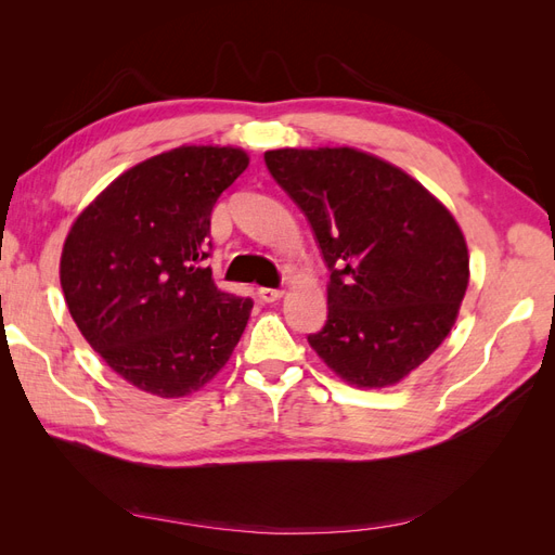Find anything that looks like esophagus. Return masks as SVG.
Wrapping results in <instances>:
<instances>
[{
  "mask_svg": "<svg viewBox=\"0 0 555 555\" xmlns=\"http://www.w3.org/2000/svg\"><path fill=\"white\" fill-rule=\"evenodd\" d=\"M282 289H268V287H261L259 289V298L263 300V304H275V300L282 298Z\"/></svg>",
  "mask_w": 555,
  "mask_h": 555,
  "instance_id": "esophagus-1",
  "label": "esophagus"
}]
</instances>
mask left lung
<instances>
[{"label": "left lung", "mask_w": 555, "mask_h": 555, "mask_svg": "<svg viewBox=\"0 0 555 555\" xmlns=\"http://www.w3.org/2000/svg\"><path fill=\"white\" fill-rule=\"evenodd\" d=\"M331 271L328 319L308 343L345 382L379 389L442 345L469 280L463 231L422 182L354 147L268 150Z\"/></svg>", "instance_id": "obj_1"}]
</instances>
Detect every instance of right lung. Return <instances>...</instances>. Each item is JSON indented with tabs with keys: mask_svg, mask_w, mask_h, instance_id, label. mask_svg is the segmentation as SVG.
Listing matches in <instances>:
<instances>
[{
	"mask_svg": "<svg viewBox=\"0 0 555 555\" xmlns=\"http://www.w3.org/2000/svg\"><path fill=\"white\" fill-rule=\"evenodd\" d=\"M249 164L241 147L180 145L131 166L78 215L60 282L82 338L141 391L208 384L247 326L251 298L215 287L210 212Z\"/></svg>",
	"mask_w": 555,
	"mask_h": 555,
	"instance_id": "right-lung-1",
	"label": "right lung"
}]
</instances>
